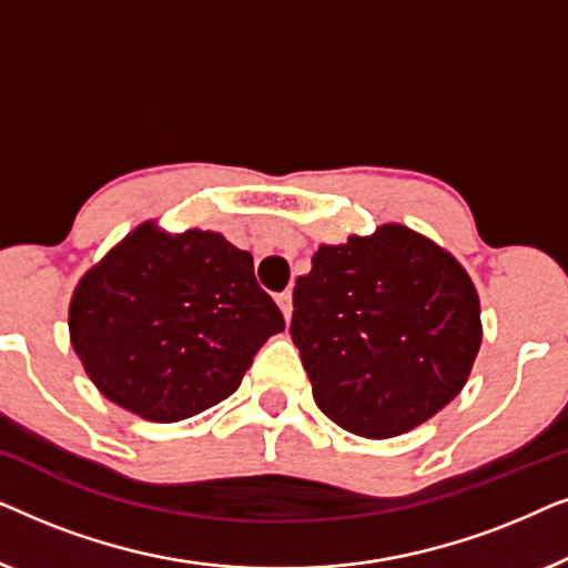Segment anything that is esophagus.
<instances>
[{"instance_id":"obj_1","label":"esophagus","mask_w":568,"mask_h":568,"mask_svg":"<svg viewBox=\"0 0 568 568\" xmlns=\"http://www.w3.org/2000/svg\"><path fill=\"white\" fill-rule=\"evenodd\" d=\"M276 305H278V310H282V315H284V321L290 323L292 321V292H282L276 297Z\"/></svg>"}]
</instances>
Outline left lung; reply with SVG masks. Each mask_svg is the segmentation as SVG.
Masks as SVG:
<instances>
[{
	"label": "left lung",
	"instance_id": "left-lung-1",
	"mask_svg": "<svg viewBox=\"0 0 568 568\" xmlns=\"http://www.w3.org/2000/svg\"><path fill=\"white\" fill-rule=\"evenodd\" d=\"M317 408L341 429L390 439L468 383L484 325L453 253L406 224L321 245L294 286L290 325Z\"/></svg>",
	"mask_w": 568,
	"mask_h": 568
}]
</instances>
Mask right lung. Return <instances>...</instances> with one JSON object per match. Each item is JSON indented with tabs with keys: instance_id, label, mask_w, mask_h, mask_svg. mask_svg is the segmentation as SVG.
I'll return each instance as SVG.
<instances>
[{
	"instance_id": "obj_1",
	"label": "right lung",
	"mask_w": 568,
	"mask_h": 568,
	"mask_svg": "<svg viewBox=\"0 0 568 568\" xmlns=\"http://www.w3.org/2000/svg\"><path fill=\"white\" fill-rule=\"evenodd\" d=\"M282 331L251 253L220 232H168L154 220L113 245L69 302V341L92 385L158 424L230 398Z\"/></svg>"
}]
</instances>
